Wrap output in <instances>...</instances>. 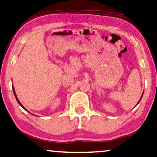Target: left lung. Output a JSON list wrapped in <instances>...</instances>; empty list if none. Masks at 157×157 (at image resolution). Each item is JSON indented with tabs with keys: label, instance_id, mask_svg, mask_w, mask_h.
<instances>
[{
	"label": "left lung",
	"instance_id": "left-lung-1",
	"mask_svg": "<svg viewBox=\"0 0 157 157\" xmlns=\"http://www.w3.org/2000/svg\"><path fill=\"white\" fill-rule=\"evenodd\" d=\"M143 94H144V93H143ZM143 94H142V95H141V98H140V100H139V102H138V103H137V105H138V104H139V102H140V100H141V98H142V96H143Z\"/></svg>",
	"mask_w": 157,
	"mask_h": 157
}]
</instances>
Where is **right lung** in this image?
Wrapping results in <instances>:
<instances>
[{"instance_id":"obj_1","label":"right lung","mask_w":157,"mask_h":157,"mask_svg":"<svg viewBox=\"0 0 157 157\" xmlns=\"http://www.w3.org/2000/svg\"><path fill=\"white\" fill-rule=\"evenodd\" d=\"M13 94H14V95H15V98H16V100H17V102H18V104H19V105H20L21 106V107H22L23 108H24V110H26V108H25L24 107V106H23L22 104L21 103V102L19 101V100L18 99V98H17V96H16V92H15V90H14V87H13Z\"/></svg>"}]
</instances>
